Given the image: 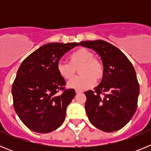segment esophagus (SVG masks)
Listing matches in <instances>:
<instances>
[{
  "mask_svg": "<svg viewBox=\"0 0 151 151\" xmlns=\"http://www.w3.org/2000/svg\"><path fill=\"white\" fill-rule=\"evenodd\" d=\"M76 93L77 94H81V93H82V91H76Z\"/></svg>",
  "mask_w": 151,
  "mask_h": 151,
  "instance_id": "34e87169",
  "label": "esophagus"
}]
</instances>
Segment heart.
<instances>
[{
	"mask_svg": "<svg viewBox=\"0 0 151 151\" xmlns=\"http://www.w3.org/2000/svg\"><path fill=\"white\" fill-rule=\"evenodd\" d=\"M69 63L60 60L57 65V72L63 78L70 80L76 74L78 67V74L81 75L68 82L69 88L82 91L99 82L104 77V69L103 64L94 58V53L88 49L81 48L69 56Z\"/></svg>",
	"mask_w": 151,
	"mask_h": 151,
	"instance_id": "obj_1",
	"label": "heart"
}]
</instances>
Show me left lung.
Instances as JSON below:
<instances>
[{"label": "left lung", "instance_id": "obj_1", "mask_svg": "<svg viewBox=\"0 0 151 151\" xmlns=\"http://www.w3.org/2000/svg\"><path fill=\"white\" fill-rule=\"evenodd\" d=\"M79 45L94 50L104 69L101 84L94 91L85 92V107L91 123L106 132L122 129L134 116L139 95L132 64L119 49L103 40L81 41Z\"/></svg>", "mask_w": 151, "mask_h": 151}]
</instances>
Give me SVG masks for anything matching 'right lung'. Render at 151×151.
I'll use <instances>...</instances> for the list:
<instances>
[{
    "label": "right lung",
    "instance_id": "right-lung-1",
    "mask_svg": "<svg viewBox=\"0 0 151 151\" xmlns=\"http://www.w3.org/2000/svg\"><path fill=\"white\" fill-rule=\"evenodd\" d=\"M78 43H48L22 61L12 86L13 106L30 130L48 133L65 120L66 108L76 96L74 89L64 90L66 82L57 65L66 52ZM59 90H63L58 94Z\"/></svg>",
    "mask_w": 151,
    "mask_h": 151
}]
</instances>
